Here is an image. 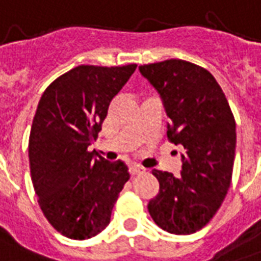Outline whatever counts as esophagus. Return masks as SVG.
Masks as SVG:
<instances>
[{
	"label": "esophagus",
	"instance_id": "obj_1",
	"mask_svg": "<svg viewBox=\"0 0 261 261\" xmlns=\"http://www.w3.org/2000/svg\"><path fill=\"white\" fill-rule=\"evenodd\" d=\"M131 175H138L142 174V173H145V170L142 169V167H138V166H130V169H128Z\"/></svg>",
	"mask_w": 261,
	"mask_h": 261
}]
</instances>
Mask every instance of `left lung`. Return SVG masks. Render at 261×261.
I'll return each instance as SVG.
<instances>
[{
    "mask_svg": "<svg viewBox=\"0 0 261 261\" xmlns=\"http://www.w3.org/2000/svg\"><path fill=\"white\" fill-rule=\"evenodd\" d=\"M140 71L170 117L167 138L185 149L179 177L152 170L159 192L148 212L167 232L194 233L213 219L231 184L235 119L221 87L203 67L169 59L140 66Z\"/></svg>",
    "mask_w": 261,
    "mask_h": 261,
    "instance_id": "left-lung-1",
    "label": "left lung"
}]
</instances>
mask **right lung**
Listing matches in <instances>:
<instances>
[{
	"label": "right lung",
	"mask_w": 261,
	"mask_h": 261,
	"mask_svg": "<svg viewBox=\"0 0 261 261\" xmlns=\"http://www.w3.org/2000/svg\"><path fill=\"white\" fill-rule=\"evenodd\" d=\"M137 65H82L42 94L29 138L30 173L38 204L58 232L88 239L103 231L130 178L127 166L88 150Z\"/></svg>",
	"instance_id": "obj_1"
}]
</instances>
